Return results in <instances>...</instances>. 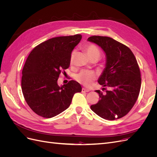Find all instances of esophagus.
<instances>
[{
  "label": "esophagus",
  "instance_id": "obj_1",
  "mask_svg": "<svg viewBox=\"0 0 157 157\" xmlns=\"http://www.w3.org/2000/svg\"><path fill=\"white\" fill-rule=\"evenodd\" d=\"M90 91V90H89V89H86V88H82V92H88Z\"/></svg>",
  "mask_w": 157,
  "mask_h": 157
}]
</instances>
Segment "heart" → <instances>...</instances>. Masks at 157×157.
<instances>
[{
    "label": "heart",
    "mask_w": 157,
    "mask_h": 157,
    "mask_svg": "<svg viewBox=\"0 0 157 157\" xmlns=\"http://www.w3.org/2000/svg\"><path fill=\"white\" fill-rule=\"evenodd\" d=\"M85 50L87 55L90 58L95 56H100V52L96 46L94 44H88L85 48ZM75 55V52H73L72 56H71V61H72L73 57ZM77 80L79 82L83 84L85 86H91L94 80L96 78V75L93 71H90L88 70L82 71L78 75H77Z\"/></svg>",
    "instance_id": "obj_1"
}]
</instances>
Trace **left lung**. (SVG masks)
<instances>
[{"instance_id": "left-lung-1", "label": "left lung", "mask_w": 157, "mask_h": 157, "mask_svg": "<svg viewBox=\"0 0 157 157\" xmlns=\"http://www.w3.org/2000/svg\"><path fill=\"white\" fill-rule=\"evenodd\" d=\"M88 41L99 46L105 54V67L98 81L111 88L105 94L96 90L100 99L90 108L104 119L122 118L131 110L140 94L141 79L137 60L129 48L112 38L92 36Z\"/></svg>"}]
</instances>
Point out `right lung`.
Listing matches in <instances>:
<instances>
[{
  "mask_svg": "<svg viewBox=\"0 0 157 157\" xmlns=\"http://www.w3.org/2000/svg\"><path fill=\"white\" fill-rule=\"evenodd\" d=\"M81 35L52 38L36 46L22 71L21 89L28 105L38 115L52 118L66 110L80 84L71 80L59 86L61 71L69 68L71 52Z\"/></svg>",
  "mask_w": 157,
  "mask_h": 157,
  "instance_id": "obj_1",
  "label": "right lung"
}]
</instances>
